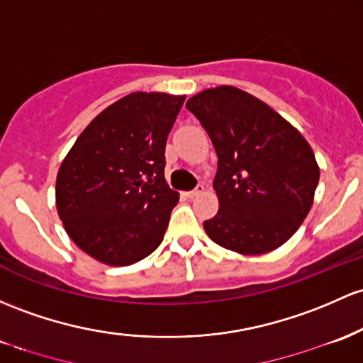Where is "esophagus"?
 Listing matches in <instances>:
<instances>
[{"label": "esophagus", "mask_w": 363, "mask_h": 363, "mask_svg": "<svg viewBox=\"0 0 363 363\" xmlns=\"http://www.w3.org/2000/svg\"><path fill=\"white\" fill-rule=\"evenodd\" d=\"M203 193V186L200 184V186H196V188H194L193 191H188V193H186V196L188 198H196L198 194H201Z\"/></svg>", "instance_id": "34e87169"}]
</instances>
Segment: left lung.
Here are the masks:
<instances>
[{
    "instance_id": "obj_1",
    "label": "left lung",
    "mask_w": 363,
    "mask_h": 363,
    "mask_svg": "<svg viewBox=\"0 0 363 363\" xmlns=\"http://www.w3.org/2000/svg\"><path fill=\"white\" fill-rule=\"evenodd\" d=\"M217 151L218 212L203 222L210 240L241 255L284 245L308 215L318 184L305 138L269 105L233 86L186 103Z\"/></svg>"
}]
</instances>
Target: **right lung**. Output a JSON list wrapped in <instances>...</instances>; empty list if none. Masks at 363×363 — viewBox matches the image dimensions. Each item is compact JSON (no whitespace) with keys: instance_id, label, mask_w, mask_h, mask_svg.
Segmentation results:
<instances>
[{"instance_id":"add662e5","label":"right lung","mask_w":363,"mask_h":363,"mask_svg":"<svg viewBox=\"0 0 363 363\" xmlns=\"http://www.w3.org/2000/svg\"><path fill=\"white\" fill-rule=\"evenodd\" d=\"M184 99L127 94L82 130L60 165V218L101 264H136L160 246L179 201L163 175L165 145Z\"/></svg>"}]
</instances>
